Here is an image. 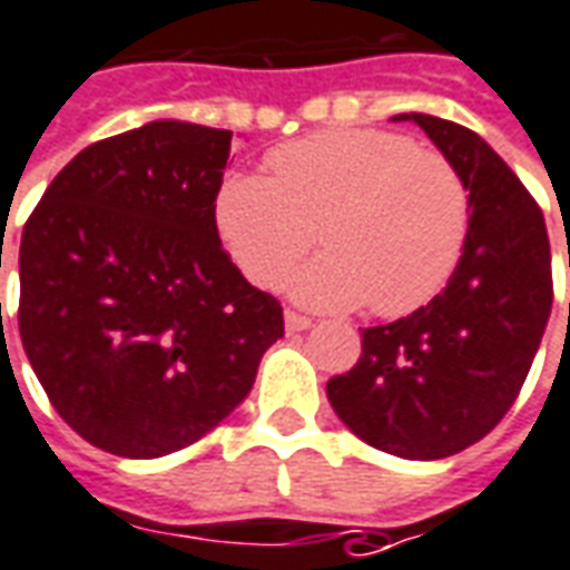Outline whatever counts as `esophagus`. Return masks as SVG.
<instances>
[{
    "label": "esophagus",
    "instance_id": "34e87169",
    "mask_svg": "<svg viewBox=\"0 0 570 570\" xmlns=\"http://www.w3.org/2000/svg\"><path fill=\"white\" fill-rule=\"evenodd\" d=\"M284 324H286V333H302V330H308V326H312V317H305V314H296V312H286Z\"/></svg>",
    "mask_w": 570,
    "mask_h": 570
}]
</instances>
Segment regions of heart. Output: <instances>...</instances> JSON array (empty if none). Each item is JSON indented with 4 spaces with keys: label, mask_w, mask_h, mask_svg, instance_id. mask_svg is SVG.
<instances>
[{
    "label": "heart",
    "mask_w": 570,
    "mask_h": 570,
    "mask_svg": "<svg viewBox=\"0 0 570 570\" xmlns=\"http://www.w3.org/2000/svg\"><path fill=\"white\" fill-rule=\"evenodd\" d=\"M268 175H230L216 222L240 272L277 286L308 244L324 253L289 274L312 308L367 305L382 317L444 289L469 237V188L444 154L385 129H324L277 147Z\"/></svg>",
    "instance_id": "1"
}]
</instances>
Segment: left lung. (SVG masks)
I'll return each mask as SVG.
<instances>
[{
	"instance_id": "8db88e82",
	"label": "left lung",
	"mask_w": 570,
	"mask_h": 570,
	"mask_svg": "<svg viewBox=\"0 0 570 570\" xmlns=\"http://www.w3.org/2000/svg\"><path fill=\"white\" fill-rule=\"evenodd\" d=\"M392 119L416 122L460 169L469 237L429 305L364 330L357 364L326 397L370 448L441 460L488 435L524 385L552 308L547 222L481 135L429 114Z\"/></svg>"
}]
</instances>
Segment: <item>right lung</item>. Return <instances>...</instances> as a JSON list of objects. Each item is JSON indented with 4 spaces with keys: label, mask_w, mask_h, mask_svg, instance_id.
<instances>
[{
    "label": "right lung",
    "mask_w": 570,
    "mask_h": 570,
    "mask_svg": "<svg viewBox=\"0 0 570 570\" xmlns=\"http://www.w3.org/2000/svg\"><path fill=\"white\" fill-rule=\"evenodd\" d=\"M228 129L154 119L79 150L21 237L23 352L51 407L129 460L181 451L249 395L281 302L222 249Z\"/></svg>",
    "instance_id": "1"
}]
</instances>
